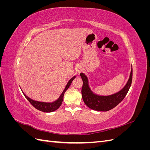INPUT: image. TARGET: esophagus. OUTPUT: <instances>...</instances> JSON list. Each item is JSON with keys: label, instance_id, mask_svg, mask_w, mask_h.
Here are the masks:
<instances>
[{"label": "esophagus", "instance_id": "1", "mask_svg": "<svg viewBox=\"0 0 150 150\" xmlns=\"http://www.w3.org/2000/svg\"><path fill=\"white\" fill-rule=\"evenodd\" d=\"M83 71V67H81V66H78L76 67V73H78V74H79L81 72Z\"/></svg>", "mask_w": 150, "mask_h": 150}]
</instances>
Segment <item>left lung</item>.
<instances>
[{
	"mask_svg": "<svg viewBox=\"0 0 150 150\" xmlns=\"http://www.w3.org/2000/svg\"><path fill=\"white\" fill-rule=\"evenodd\" d=\"M80 76L83 81L81 93H82L83 99L86 105L93 110L108 111L114 108L121 103L128 93L131 82H132L133 69L131 67L128 81L123 88H122L117 93L108 95V96H101V95L94 94L89 86L88 77L84 73H81Z\"/></svg>",
	"mask_w": 150,
	"mask_h": 150,
	"instance_id": "1",
	"label": "left lung"
}]
</instances>
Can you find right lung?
<instances>
[{
  "label": "right lung",
  "instance_id": "obj_1",
  "mask_svg": "<svg viewBox=\"0 0 150 150\" xmlns=\"http://www.w3.org/2000/svg\"><path fill=\"white\" fill-rule=\"evenodd\" d=\"M75 78H76V76L72 77V78L68 81V83L65 87V89L60 95V96L59 97V98L57 99V100L52 103H46V102H40V101H34L33 99L29 98L28 96H27L23 92L22 93H23L25 98L28 99L32 105H33L35 108L37 109V110L42 112H51L57 110V109L61 106L63 101V98H64V94L66 91V90L69 88V86L71 84L72 81Z\"/></svg>",
  "mask_w": 150,
  "mask_h": 150
}]
</instances>
